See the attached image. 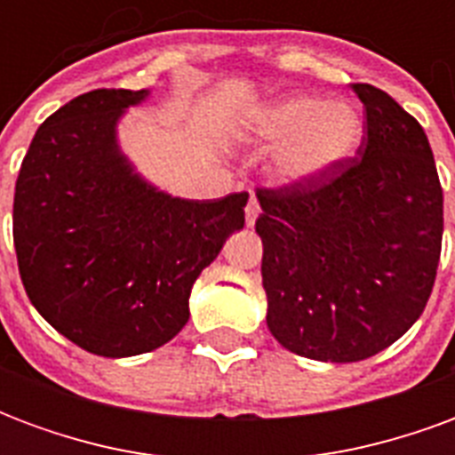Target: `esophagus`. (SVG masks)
<instances>
[{
	"mask_svg": "<svg viewBox=\"0 0 455 455\" xmlns=\"http://www.w3.org/2000/svg\"><path fill=\"white\" fill-rule=\"evenodd\" d=\"M258 217H260V204H258V199L251 195V199H248V204H246V224L248 227H253Z\"/></svg>",
	"mask_w": 455,
	"mask_h": 455,
	"instance_id": "1",
	"label": "esophagus"
}]
</instances>
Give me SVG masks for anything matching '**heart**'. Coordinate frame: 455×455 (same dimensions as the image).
Here are the masks:
<instances>
[{"label": "heart", "mask_w": 455, "mask_h": 455, "mask_svg": "<svg viewBox=\"0 0 455 455\" xmlns=\"http://www.w3.org/2000/svg\"><path fill=\"white\" fill-rule=\"evenodd\" d=\"M363 116L348 102L319 97H287L253 114L251 133L263 146H280V180L307 185L331 175L355 156L363 140Z\"/></svg>", "instance_id": "heart-1"}]
</instances>
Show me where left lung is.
Segmentation results:
<instances>
[{
    "instance_id": "left-lung-1",
    "label": "left lung",
    "mask_w": 455,
    "mask_h": 455,
    "mask_svg": "<svg viewBox=\"0 0 455 455\" xmlns=\"http://www.w3.org/2000/svg\"><path fill=\"white\" fill-rule=\"evenodd\" d=\"M358 156L331 175L258 189L267 329L326 363L371 358L427 307L443 236V192L419 121L372 84Z\"/></svg>"
}]
</instances>
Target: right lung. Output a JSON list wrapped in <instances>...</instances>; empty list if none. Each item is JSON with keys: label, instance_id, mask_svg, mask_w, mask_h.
<instances>
[{"label": "right lung", "instance_id": "obj_1", "mask_svg": "<svg viewBox=\"0 0 455 455\" xmlns=\"http://www.w3.org/2000/svg\"><path fill=\"white\" fill-rule=\"evenodd\" d=\"M148 90H92L38 126L14 192V248L31 305L84 351L160 348L189 319V292L248 195L180 199L143 180L116 126Z\"/></svg>", "mask_w": 455, "mask_h": 455}]
</instances>
